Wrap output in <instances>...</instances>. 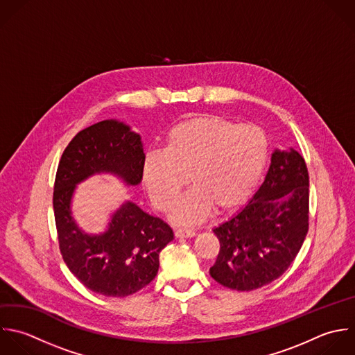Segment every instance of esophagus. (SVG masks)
<instances>
[{"instance_id":"1","label":"esophagus","mask_w":355,"mask_h":355,"mask_svg":"<svg viewBox=\"0 0 355 355\" xmlns=\"http://www.w3.org/2000/svg\"><path fill=\"white\" fill-rule=\"evenodd\" d=\"M196 234L191 230H175L174 236L175 239H184V238H193Z\"/></svg>"}]
</instances>
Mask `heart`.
Instances as JSON below:
<instances>
[{
	"instance_id": "heart-1",
	"label": "heart",
	"mask_w": 355,
	"mask_h": 355,
	"mask_svg": "<svg viewBox=\"0 0 355 355\" xmlns=\"http://www.w3.org/2000/svg\"><path fill=\"white\" fill-rule=\"evenodd\" d=\"M267 160V139L253 124H235L218 114H202L174 125L163 153L144 157L142 188L162 213L171 209L188 185L192 188L170 213L178 225H195L211 210L227 213L242 205L256 187Z\"/></svg>"
}]
</instances>
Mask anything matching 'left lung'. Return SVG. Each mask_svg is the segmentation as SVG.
I'll return each mask as SVG.
<instances>
[{"instance_id":"obj_1","label":"left lung","mask_w":355,"mask_h":355,"mask_svg":"<svg viewBox=\"0 0 355 355\" xmlns=\"http://www.w3.org/2000/svg\"><path fill=\"white\" fill-rule=\"evenodd\" d=\"M309 187L303 156L293 148L275 149L254 196L213 230L220 253L210 268L211 278L241 292L278 279L296 259L309 231Z\"/></svg>"}]
</instances>
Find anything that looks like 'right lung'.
Masks as SVG:
<instances>
[{"label":"right lung","mask_w":355,"mask_h":355,"mask_svg":"<svg viewBox=\"0 0 355 355\" xmlns=\"http://www.w3.org/2000/svg\"><path fill=\"white\" fill-rule=\"evenodd\" d=\"M144 157L141 135L109 119L80 131L58 166L53 213L62 257L87 289L102 296L125 297L150 284L159 270V254L174 234L131 200L110 214L105 231L87 232L73 216V196L77 185L98 174L113 175L125 187L139 185Z\"/></svg>","instance_id":"1"}]
</instances>
